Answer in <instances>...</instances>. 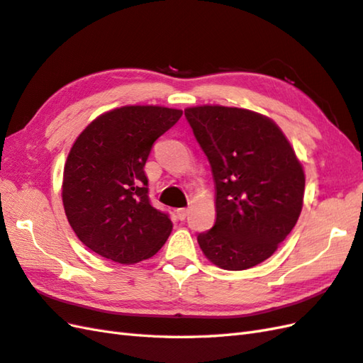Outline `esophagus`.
I'll return each instance as SVG.
<instances>
[{"label":"esophagus","instance_id":"esophagus-1","mask_svg":"<svg viewBox=\"0 0 363 363\" xmlns=\"http://www.w3.org/2000/svg\"><path fill=\"white\" fill-rule=\"evenodd\" d=\"M187 216H189V208H179V210H178V218H179L181 220H184Z\"/></svg>","mask_w":363,"mask_h":363}]
</instances>
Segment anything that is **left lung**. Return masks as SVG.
Segmentation results:
<instances>
[{
  "label": "left lung",
  "instance_id": "obj_1",
  "mask_svg": "<svg viewBox=\"0 0 363 363\" xmlns=\"http://www.w3.org/2000/svg\"><path fill=\"white\" fill-rule=\"evenodd\" d=\"M184 111L216 189V222L198 235L201 250L224 270L264 262L299 219L302 164L282 130L261 113L224 106Z\"/></svg>",
  "mask_w": 363,
  "mask_h": 363
}]
</instances>
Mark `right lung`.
Masks as SVG:
<instances>
[{"mask_svg": "<svg viewBox=\"0 0 363 363\" xmlns=\"http://www.w3.org/2000/svg\"><path fill=\"white\" fill-rule=\"evenodd\" d=\"M182 110L124 106L102 113L73 143L62 176L69 224L91 252L136 264L160 252L173 224L148 199L144 172L155 141Z\"/></svg>", "mask_w": 363, "mask_h": 363, "instance_id": "add662e5", "label": "right lung"}]
</instances>
